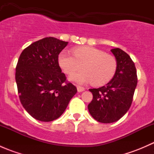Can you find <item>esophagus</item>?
<instances>
[{"mask_svg":"<svg viewBox=\"0 0 154 154\" xmlns=\"http://www.w3.org/2000/svg\"><path fill=\"white\" fill-rule=\"evenodd\" d=\"M77 91H78L79 92H81V91H84V90H85L84 87L81 86H77Z\"/></svg>","mask_w":154,"mask_h":154,"instance_id":"1","label":"esophagus"}]
</instances>
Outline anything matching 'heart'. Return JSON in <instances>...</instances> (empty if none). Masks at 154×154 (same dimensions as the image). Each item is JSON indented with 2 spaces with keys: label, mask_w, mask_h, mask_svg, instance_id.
Wrapping results in <instances>:
<instances>
[{
  "label": "heart",
  "mask_w": 154,
  "mask_h": 154,
  "mask_svg": "<svg viewBox=\"0 0 154 154\" xmlns=\"http://www.w3.org/2000/svg\"><path fill=\"white\" fill-rule=\"evenodd\" d=\"M74 55L62 51L59 55L60 66L68 75L74 74L82 68L80 74L72 76L71 79L80 83H91L97 86H103L114 77L117 68L116 58L104 51L90 46L74 48Z\"/></svg>",
  "instance_id": "b5f03b06"
}]
</instances>
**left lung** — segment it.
I'll return each instance as SVG.
<instances>
[{"instance_id": "left-lung-1", "label": "left lung", "mask_w": 154, "mask_h": 154, "mask_svg": "<svg viewBox=\"0 0 154 154\" xmlns=\"http://www.w3.org/2000/svg\"><path fill=\"white\" fill-rule=\"evenodd\" d=\"M111 51L117 62L116 74L106 86L90 88L93 99L88 105L91 116L104 124L117 122L128 111L138 81L136 66L130 56L120 48Z\"/></svg>"}]
</instances>
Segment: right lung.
Returning <instances> with one entry per match:
<instances>
[{"label":"right lung","instance_id":"obj_1","mask_svg":"<svg viewBox=\"0 0 154 154\" xmlns=\"http://www.w3.org/2000/svg\"><path fill=\"white\" fill-rule=\"evenodd\" d=\"M68 43L46 37L26 48L18 59L15 81L20 101L36 120L58 119L77 93L59 66V54Z\"/></svg>","mask_w":154,"mask_h":154}]
</instances>
